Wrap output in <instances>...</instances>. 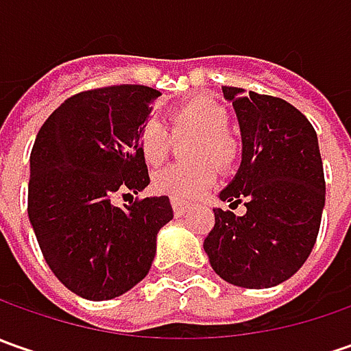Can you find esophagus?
<instances>
[{"label":"esophagus","mask_w":351,"mask_h":351,"mask_svg":"<svg viewBox=\"0 0 351 351\" xmlns=\"http://www.w3.org/2000/svg\"><path fill=\"white\" fill-rule=\"evenodd\" d=\"M171 209H173V215H176V217H183L187 210L191 209V205L185 203V201H180V199H171Z\"/></svg>","instance_id":"1"}]
</instances>
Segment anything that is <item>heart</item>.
<instances>
[{"instance_id": "obj_1", "label": "heart", "mask_w": 351, "mask_h": 351, "mask_svg": "<svg viewBox=\"0 0 351 351\" xmlns=\"http://www.w3.org/2000/svg\"><path fill=\"white\" fill-rule=\"evenodd\" d=\"M169 125L176 136L195 134L189 144V164H171L160 169L152 180V187L162 195L173 199H195L210 189L219 168H226L236 160L238 144L230 136L228 113L221 103L209 97H191L169 109ZM138 146L148 166H160L169 154L171 136L160 121L150 119L138 134Z\"/></svg>"}]
</instances>
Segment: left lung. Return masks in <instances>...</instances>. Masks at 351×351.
I'll list each match as a JSON object with an SVG mask.
<instances>
[{"label": "left lung", "mask_w": 351, "mask_h": 351, "mask_svg": "<svg viewBox=\"0 0 351 351\" xmlns=\"http://www.w3.org/2000/svg\"><path fill=\"white\" fill-rule=\"evenodd\" d=\"M223 93L238 117L242 164L219 197L244 201L246 215L213 209L203 248L224 281L267 289L297 274L317 242L326 195L317 132L285 99L226 86Z\"/></svg>", "instance_id": "1"}]
</instances>
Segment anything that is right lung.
<instances>
[{
    "label": "right lung",
    "instance_id": "right-lung-1",
    "mask_svg": "<svg viewBox=\"0 0 351 351\" xmlns=\"http://www.w3.org/2000/svg\"><path fill=\"white\" fill-rule=\"evenodd\" d=\"M162 93L109 86L75 93L48 117L31 152L29 221L52 274L68 289L107 301L150 271L158 230L173 219L169 199L111 203L121 189L142 191L148 168L138 134Z\"/></svg>",
    "mask_w": 351,
    "mask_h": 351
}]
</instances>
